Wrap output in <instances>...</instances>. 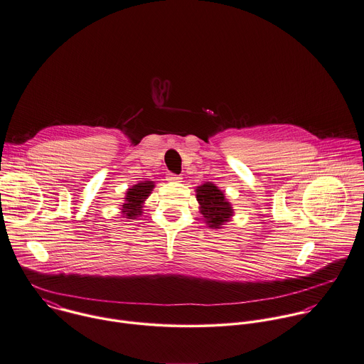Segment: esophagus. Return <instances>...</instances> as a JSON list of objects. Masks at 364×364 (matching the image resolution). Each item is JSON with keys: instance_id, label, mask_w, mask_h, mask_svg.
Segmentation results:
<instances>
[{"instance_id": "34e87169", "label": "esophagus", "mask_w": 364, "mask_h": 364, "mask_svg": "<svg viewBox=\"0 0 364 364\" xmlns=\"http://www.w3.org/2000/svg\"><path fill=\"white\" fill-rule=\"evenodd\" d=\"M167 180H168V181H174V183H180L183 178H181L180 176H177V174L168 173V177H167Z\"/></svg>"}]
</instances>
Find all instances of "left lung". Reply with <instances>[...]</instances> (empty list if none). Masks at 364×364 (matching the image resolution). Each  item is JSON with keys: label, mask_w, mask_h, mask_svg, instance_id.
Segmentation results:
<instances>
[{"label": "left lung", "mask_w": 364, "mask_h": 364, "mask_svg": "<svg viewBox=\"0 0 364 364\" xmlns=\"http://www.w3.org/2000/svg\"><path fill=\"white\" fill-rule=\"evenodd\" d=\"M197 200L201 205V214L213 228H220L232 215V208L225 201V196L211 183H205L197 188Z\"/></svg>", "instance_id": "8db88e82"}]
</instances>
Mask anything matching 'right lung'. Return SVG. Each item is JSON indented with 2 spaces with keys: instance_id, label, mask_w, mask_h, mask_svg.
<instances>
[{
  "instance_id": "add662e5",
  "label": "right lung",
  "mask_w": 364,
  "mask_h": 364,
  "mask_svg": "<svg viewBox=\"0 0 364 364\" xmlns=\"http://www.w3.org/2000/svg\"><path fill=\"white\" fill-rule=\"evenodd\" d=\"M153 187L154 184L147 181V183H139L137 186H133L132 188H129L126 196V203L123 204V211H122L126 215V218H133L141 214V203L149 197Z\"/></svg>"
}]
</instances>
